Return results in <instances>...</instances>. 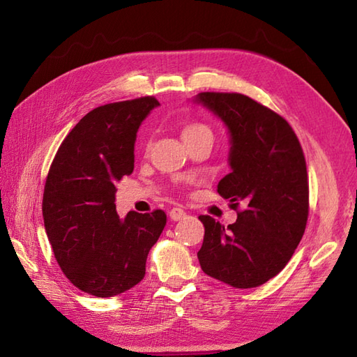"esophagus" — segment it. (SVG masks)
<instances>
[{
  "instance_id": "1",
  "label": "esophagus",
  "mask_w": 357,
  "mask_h": 357,
  "mask_svg": "<svg viewBox=\"0 0 357 357\" xmlns=\"http://www.w3.org/2000/svg\"><path fill=\"white\" fill-rule=\"evenodd\" d=\"M187 216L185 211L179 207H174L170 210V219L172 221H181V219H184Z\"/></svg>"
}]
</instances>
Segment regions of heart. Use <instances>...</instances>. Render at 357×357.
<instances>
[{"instance_id":"heart-1","label":"heart","mask_w":357,"mask_h":357,"mask_svg":"<svg viewBox=\"0 0 357 357\" xmlns=\"http://www.w3.org/2000/svg\"><path fill=\"white\" fill-rule=\"evenodd\" d=\"M202 132H210V128L206 124H202V123H190V124H187L184 127L183 136L196 135V133H202Z\"/></svg>"}]
</instances>
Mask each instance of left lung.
Segmentation results:
<instances>
[{
  "label": "left lung",
  "instance_id": "1",
  "mask_svg": "<svg viewBox=\"0 0 357 357\" xmlns=\"http://www.w3.org/2000/svg\"><path fill=\"white\" fill-rule=\"evenodd\" d=\"M196 101L224 121L230 132L231 172L218 193L238 211L224 227L201 215L206 227L198 259L206 275L234 288L267 282L291 259L308 218L305 156L291 126L241 93L202 92Z\"/></svg>",
  "mask_w": 357,
  "mask_h": 357
}]
</instances>
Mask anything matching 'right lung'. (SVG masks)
Returning <instances> with one entry per match:
<instances>
[{"mask_svg":"<svg viewBox=\"0 0 357 357\" xmlns=\"http://www.w3.org/2000/svg\"><path fill=\"white\" fill-rule=\"evenodd\" d=\"M153 96L100 105L59 146L45 179V233L66 278L81 291L110 298L146 275L150 248L167 222L162 210L119 219L115 183L133 172L136 132Z\"/></svg>","mask_w":357,"mask_h":357,"instance_id":"add662e5","label":"right lung"}]
</instances>
